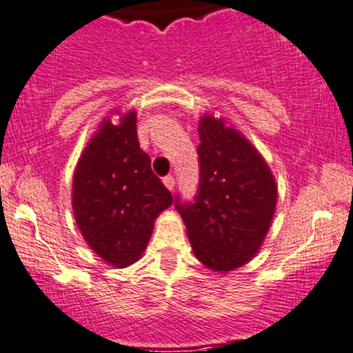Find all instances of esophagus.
<instances>
[{"label": "esophagus", "instance_id": "obj_1", "mask_svg": "<svg viewBox=\"0 0 353 353\" xmlns=\"http://www.w3.org/2000/svg\"><path fill=\"white\" fill-rule=\"evenodd\" d=\"M163 183H165V187L168 188L170 192H172L173 188H175V178H173V176H165V178H163Z\"/></svg>", "mask_w": 353, "mask_h": 353}]
</instances>
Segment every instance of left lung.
Returning <instances> with one entry per match:
<instances>
[{"label":"left lung","mask_w":353,"mask_h":353,"mask_svg":"<svg viewBox=\"0 0 353 353\" xmlns=\"http://www.w3.org/2000/svg\"><path fill=\"white\" fill-rule=\"evenodd\" d=\"M197 148L201 181L195 201L180 212L195 257L218 273L242 268L263 245L278 187L261 152L214 114H202Z\"/></svg>","instance_id":"1"}]
</instances>
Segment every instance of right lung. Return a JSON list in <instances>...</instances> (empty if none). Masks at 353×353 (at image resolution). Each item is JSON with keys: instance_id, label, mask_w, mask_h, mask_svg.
<instances>
[{"instance_id": "obj_1", "label": "right lung", "mask_w": 353, "mask_h": 353, "mask_svg": "<svg viewBox=\"0 0 353 353\" xmlns=\"http://www.w3.org/2000/svg\"><path fill=\"white\" fill-rule=\"evenodd\" d=\"M172 204L139 144L137 113L127 111L118 123L104 118L73 172V216L87 245L111 266H130Z\"/></svg>"}]
</instances>
